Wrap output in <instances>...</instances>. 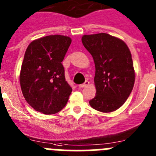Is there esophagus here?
Listing matches in <instances>:
<instances>
[{"mask_svg":"<svg viewBox=\"0 0 156 156\" xmlns=\"http://www.w3.org/2000/svg\"><path fill=\"white\" fill-rule=\"evenodd\" d=\"M90 84V82L88 80H86L85 82L83 83V84H80V85H79V87L80 88H83V87H87V86H88Z\"/></svg>","mask_w":156,"mask_h":156,"instance_id":"esophagus-1","label":"esophagus"}]
</instances>
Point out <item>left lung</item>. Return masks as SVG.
<instances>
[{
	"label": "left lung",
	"instance_id": "left-lung-1",
	"mask_svg": "<svg viewBox=\"0 0 156 156\" xmlns=\"http://www.w3.org/2000/svg\"><path fill=\"white\" fill-rule=\"evenodd\" d=\"M82 42L95 64L96 96L89 101L94 109L112 112L122 106L135 83L131 54L122 40L107 33L83 35Z\"/></svg>",
	"mask_w": 156,
	"mask_h": 156
}]
</instances>
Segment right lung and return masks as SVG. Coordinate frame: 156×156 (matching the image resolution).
Here are the masks:
<instances>
[{"label": "right lung", "instance_id": "add662e5", "mask_svg": "<svg viewBox=\"0 0 156 156\" xmlns=\"http://www.w3.org/2000/svg\"><path fill=\"white\" fill-rule=\"evenodd\" d=\"M71 42L64 35H48L27 48L20 84L25 101L35 111L52 114L66 106L72 87L66 80L62 62Z\"/></svg>", "mask_w": 156, "mask_h": 156}]
</instances>
